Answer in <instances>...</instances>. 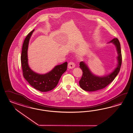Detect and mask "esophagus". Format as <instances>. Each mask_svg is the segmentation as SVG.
<instances>
[{"instance_id":"34e87169","label":"esophagus","mask_w":133,"mask_h":133,"mask_svg":"<svg viewBox=\"0 0 133 133\" xmlns=\"http://www.w3.org/2000/svg\"><path fill=\"white\" fill-rule=\"evenodd\" d=\"M75 66V63L73 62H70L68 63V67L69 69H73L74 68Z\"/></svg>"}]
</instances>
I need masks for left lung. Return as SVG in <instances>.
Masks as SVG:
<instances>
[{
  "label": "left lung",
  "mask_w": 133,
  "mask_h": 133,
  "mask_svg": "<svg viewBox=\"0 0 133 133\" xmlns=\"http://www.w3.org/2000/svg\"><path fill=\"white\" fill-rule=\"evenodd\" d=\"M108 43H112L116 46L118 54L117 57L118 64L116 67L110 74L99 76L94 75L91 72L85 62H80L79 67L82 70L83 75L79 81V85L83 90L93 92L102 89L114 81L119 72L122 62L120 42L117 38H115Z\"/></svg>",
  "instance_id": "1"
}]
</instances>
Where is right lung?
Wrapping results in <instances>:
<instances>
[{
    "mask_svg": "<svg viewBox=\"0 0 133 133\" xmlns=\"http://www.w3.org/2000/svg\"><path fill=\"white\" fill-rule=\"evenodd\" d=\"M35 30L29 33L23 43L21 57L23 75L32 87L41 92L51 90L57 86L62 74L67 69V62L58 65L45 74H39L30 68L28 59V48L30 37Z\"/></svg>",
    "mask_w": 133,
    "mask_h": 133,
    "instance_id": "add662e5",
    "label": "right lung"
}]
</instances>
